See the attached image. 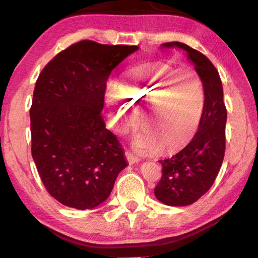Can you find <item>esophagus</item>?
Here are the masks:
<instances>
[{"mask_svg":"<svg viewBox=\"0 0 258 258\" xmlns=\"http://www.w3.org/2000/svg\"><path fill=\"white\" fill-rule=\"evenodd\" d=\"M125 156H126V159H127V161L130 164H135V163H138V161L140 160L138 157H135L132 152L131 151H128V150H126L125 151Z\"/></svg>","mask_w":258,"mask_h":258,"instance_id":"34e87169","label":"esophagus"}]
</instances>
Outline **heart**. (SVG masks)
I'll list each match as a JSON object with an SVG mask.
<instances>
[{
  "label": "heart",
  "mask_w": 258,
  "mask_h": 258,
  "mask_svg": "<svg viewBox=\"0 0 258 258\" xmlns=\"http://www.w3.org/2000/svg\"><path fill=\"white\" fill-rule=\"evenodd\" d=\"M120 132L138 123L140 108L145 131L135 139L140 151L181 149L194 137L202 118L205 92L202 78L192 68L164 62L145 64L128 73L107 95Z\"/></svg>",
  "instance_id": "1"
}]
</instances>
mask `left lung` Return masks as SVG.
<instances>
[{
    "label": "left lung",
    "mask_w": 258,
    "mask_h": 258,
    "mask_svg": "<svg viewBox=\"0 0 258 258\" xmlns=\"http://www.w3.org/2000/svg\"><path fill=\"white\" fill-rule=\"evenodd\" d=\"M187 53L202 78L205 104L198 132L185 148L171 158L161 159V178L155 187L156 198L168 206H187L211 189L223 163L225 152L226 108L217 69L206 55L184 43H164Z\"/></svg>",
    "instance_id": "left-lung-1"
}]
</instances>
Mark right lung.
Returning a JSON list of instances; mask_svg holds the SVG:
<instances>
[{
    "label": "right lung",
    "mask_w": 258,
    "mask_h": 258,
    "mask_svg": "<svg viewBox=\"0 0 258 258\" xmlns=\"http://www.w3.org/2000/svg\"><path fill=\"white\" fill-rule=\"evenodd\" d=\"M138 49L81 41L37 78L29 110L32 156L46 191L64 206H99L127 166L101 111L112 69Z\"/></svg>",
    "instance_id": "add662e5"
}]
</instances>
